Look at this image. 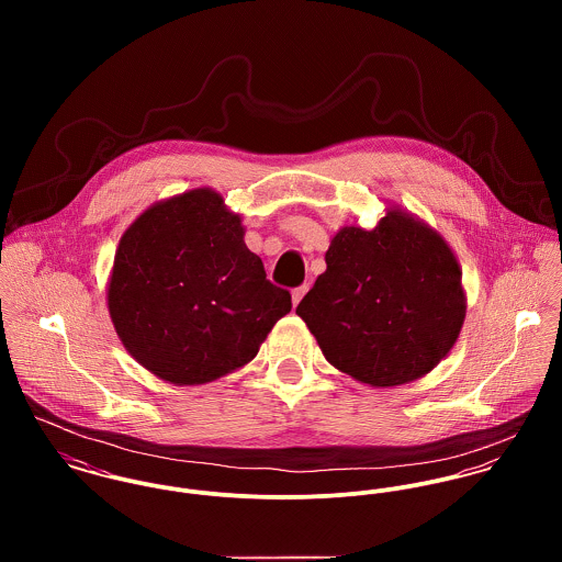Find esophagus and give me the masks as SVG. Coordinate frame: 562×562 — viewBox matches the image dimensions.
Masks as SVG:
<instances>
[{"label": "esophagus", "instance_id": "obj_1", "mask_svg": "<svg viewBox=\"0 0 562 562\" xmlns=\"http://www.w3.org/2000/svg\"><path fill=\"white\" fill-rule=\"evenodd\" d=\"M307 290H310V283H303L301 288L292 290V305H294V307H296V305L303 301V296L307 294Z\"/></svg>", "mask_w": 562, "mask_h": 562}]
</instances>
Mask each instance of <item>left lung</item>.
<instances>
[{"mask_svg": "<svg viewBox=\"0 0 562 562\" xmlns=\"http://www.w3.org/2000/svg\"><path fill=\"white\" fill-rule=\"evenodd\" d=\"M326 270L299 303L326 361L370 387H398L439 366L457 344L468 296L448 240L390 205L372 227H341Z\"/></svg>", "mask_w": 562, "mask_h": 562, "instance_id": "8db88e82", "label": "left lung"}]
</instances>
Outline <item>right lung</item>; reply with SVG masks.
<instances>
[{"instance_id": "right-lung-1", "label": "right lung", "mask_w": 562, "mask_h": 562, "mask_svg": "<svg viewBox=\"0 0 562 562\" xmlns=\"http://www.w3.org/2000/svg\"><path fill=\"white\" fill-rule=\"evenodd\" d=\"M105 301L125 350L179 387L250 363L292 310L244 244L240 214L205 186L149 205L123 232Z\"/></svg>"}]
</instances>
